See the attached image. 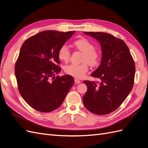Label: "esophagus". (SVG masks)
Wrapping results in <instances>:
<instances>
[{
	"instance_id": "obj_1",
	"label": "esophagus",
	"mask_w": 148,
	"mask_h": 148,
	"mask_svg": "<svg viewBox=\"0 0 148 148\" xmlns=\"http://www.w3.org/2000/svg\"><path fill=\"white\" fill-rule=\"evenodd\" d=\"M74 82H75V84H80V83H81V81H79L78 79L75 78V79H74Z\"/></svg>"
}]
</instances>
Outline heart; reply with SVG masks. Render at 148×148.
<instances>
[{
	"label": "heart",
	"instance_id": "1",
	"mask_svg": "<svg viewBox=\"0 0 148 148\" xmlns=\"http://www.w3.org/2000/svg\"><path fill=\"white\" fill-rule=\"evenodd\" d=\"M74 46L83 52L80 64H69L64 67V71L68 75L76 78H82L89 71V64L95 67L99 65L101 60V52L94 49V44L86 38H81L73 42ZM58 56L60 61L67 62L70 59L71 53L65 45L59 49Z\"/></svg>",
	"mask_w": 148,
	"mask_h": 148
}]
</instances>
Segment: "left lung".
Instances as JSON below:
<instances>
[{"label": "left lung", "mask_w": 148, "mask_h": 148, "mask_svg": "<svg viewBox=\"0 0 148 148\" xmlns=\"http://www.w3.org/2000/svg\"><path fill=\"white\" fill-rule=\"evenodd\" d=\"M99 42L102 50L101 65L91 75L101 80L84 81L88 90L83 103L90 112L105 115L118 108L134 85L135 64L126 43L105 32H84Z\"/></svg>", "instance_id": "1"}]
</instances>
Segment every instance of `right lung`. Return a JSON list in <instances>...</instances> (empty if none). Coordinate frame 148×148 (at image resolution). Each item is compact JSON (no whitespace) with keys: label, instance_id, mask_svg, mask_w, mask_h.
<instances>
[{"label":"right lung","instance_id":"1","mask_svg":"<svg viewBox=\"0 0 148 148\" xmlns=\"http://www.w3.org/2000/svg\"><path fill=\"white\" fill-rule=\"evenodd\" d=\"M75 31H45L22 44L15 65L18 91L30 106L49 112L59 108L74 83L69 75L59 77V48Z\"/></svg>","mask_w":148,"mask_h":148}]
</instances>
